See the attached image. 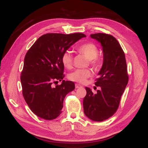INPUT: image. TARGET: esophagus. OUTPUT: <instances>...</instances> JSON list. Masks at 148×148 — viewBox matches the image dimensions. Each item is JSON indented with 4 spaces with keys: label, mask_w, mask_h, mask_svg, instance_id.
<instances>
[{
    "label": "esophagus",
    "mask_w": 148,
    "mask_h": 148,
    "mask_svg": "<svg viewBox=\"0 0 148 148\" xmlns=\"http://www.w3.org/2000/svg\"><path fill=\"white\" fill-rule=\"evenodd\" d=\"M75 88L77 89V88H81L82 86L80 85V84H75Z\"/></svg>",
    "instance_id": "34e87169"
}]
</instances>
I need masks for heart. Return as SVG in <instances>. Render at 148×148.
I'll list each match as a JSON object with an SVG mask.
<instances>
[{
  "mask_svg": "<svg viewBox=\"0 0 148 148\" xmlns=\"http://www.w3.org/2000/svg\"><path fill=\"white\" fill-rule=\"evenodd\" d=\"M77 50L89 59V62L90 65L95 67L99 66L100 59L97 56L99 50L95 44L90 42L86 43L80 45L77 48ZM62 63L67 69L71 68L73 64V56L70 51H67L62 54ZM90 75L91 73L88 69H77L69 75V79L72 81L84 83Z\"/></svg>",
  "mask_w": 148,
  "mask_h": 148,
  "instance_id": "b5f03b06",
  "label": "heart"
}]
</instances>
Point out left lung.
Here are the masks:
<instances>
[{"mask_svg":"<svg viewBox=\"0 0 148 148\" xmlns=\"http://www.w3.org/2000/svg\"><path fill=\"white\" fill-rule=\"evenodd\" d=\"M90 37L100 42L103 49V64L95 82L101 89L94 94L86 87L83 108L88 118L100 122L113 116L118 109L128 74L124 52L115 37L104 33L94 34Z\"/></svg>","mask_w":148,"mask_h":148,"instance_id":"8db88e82","label":"left lung"}]
</instances>
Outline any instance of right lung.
<instances>
[{
	"instance_id": "right-lung-1",
	"label": "right lung",
	"mask_w": 148,
	"mask_h": 148,
	"mask_svg": "<svg viewBox=\"0 0 148 148\" xmlns=\"http://www.w3.org/2000/svg\"><path fill=\"white\" fill-rule=\"evenodd\" d=\"M86 36L49 33L40 36L25 56L21 81L22 94L31 110L46 120L57 118L62 113L67 94L75 89L73 81L53 83L64 77L62 56L72 45Z\"/></svg>"
}]
</instances>
